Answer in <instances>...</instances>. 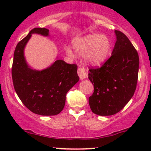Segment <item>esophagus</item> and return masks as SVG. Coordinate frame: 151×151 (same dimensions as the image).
Masks as SVG:
<instances>
[{
  "mask_svg": "<svg viewBox=\"0 0 151 151\" xmlns=\"http://www.w3.org/2000/svg\"><path fill=\"white\" fill-rule=\"evenodd\" d=\"M78 74L79 76L80 79L82 80L87 78V74L85 71V68L84 67H79L78 69Z\"/></svg>",
  "mask_w": 151,
  "mask_h": 151,
  "instance_id": "1",
  "label": "esophagus"
}]
</instances>
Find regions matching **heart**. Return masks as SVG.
Instances as JSON below:
<instances>
[{"instance_id": "b5f03b06", "label": "heart", "mask_w": 151, "mask_h": 151, "mask_svg": "<svg viewBox=\"0 0 151 151\" xmlns=\"http://www.w3.org/2000/svg\"><path fill=\"white\" fill-rule=\"evenodd\" d=\"M73 47L77 54L84 55V59L88 64L98 66L104 63L108 58L111 43L106 35L93 34L76 38L73 41ZM65 51L69 56L74 55L70 47L66 46Z\"/></svg>"}]
</instances>
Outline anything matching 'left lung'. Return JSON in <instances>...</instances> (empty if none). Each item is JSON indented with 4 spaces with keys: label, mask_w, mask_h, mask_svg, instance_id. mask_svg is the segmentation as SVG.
Segmentation results:
<instances>
[{
    "label": "left lung",
    "mask_w": 151,
    "mask_h": 151,
    "mask_svg": "<svg viewBox=\"0 0 151 151\" xmlns=\"http://www.w3.org/2000/svg\"><path fill=\"white\" fill-rule=\"evenodd\" d=\"M111 57L99 69H89L88 79L94 92L88 98L90 108L101 116L120 111L134 95L139 71V55L129 39L119 31Z\"/></svg>",
    "instance_id": "obj_1"
}]
</instances>
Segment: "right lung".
I'll return each instance as SVG.
<instances>
[{"mask_svg":"<svg viewBox=\"0 0 151 151\" xmlns=\"http://www.w3.org/2000/svg\"><path fill=\"white\" fill-rule=\"evenodd\" d=\"M46 28H34L20 41L14 51L12 80L18 98L32 112L40 115H55L63 111L66 94L80 78L78 66L69 65L62 60L42 70L34 69L24 56V48L32 37L36 34L50 36Z\"/></svg>","mask_w":151,"mask_h":151,"instance_id":"add662e5","label":"right lung"}]
</instances>
